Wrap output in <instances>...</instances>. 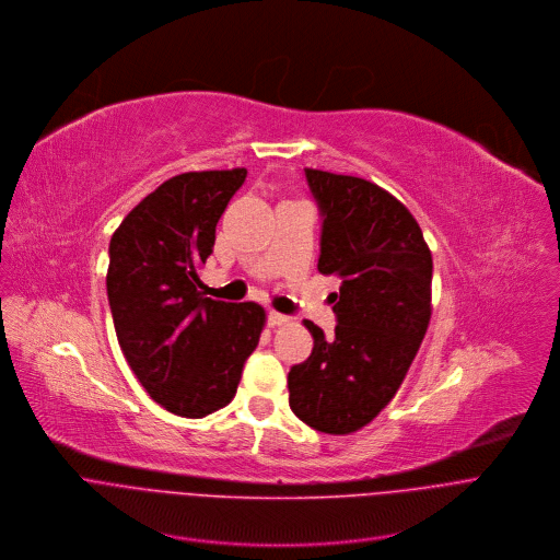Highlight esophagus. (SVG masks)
Wrapping results in <instances>:
<instances>
[{"mask_svg": "<svg viewBox=\"0 0 560 560\" xmlns=\"http://www.w3.org/2000/svg\"><path fill=\"white\" fill-rule=\"evenodd\" d=\"M267 319H269V324H271V326H282V324H287L291 317H289V315H284V313H278V311H269Z\"/></svg>", "mask_w": 560, "mask_h": 560, "instance_id": "34e87169", "label": "esophagus"}]
</instances>
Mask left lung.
<instances>
[{
    "mask_svg": "<svg viewBox=\"0 0 560 560\" xmlns=\"http://www.w3.org/2000/svg\"><path fill=\"white\" fill-rule=\"evenodd\" d=\"M317 205L319 273L335 332L304 319L313 351L289 371V406L306 425L349 434L373 421L401 386L430 322L432 256L412 213L371 180L304 170Z\"/></svg>",
    "mask_w": 560,
    "mask_h": 560,
    "instance_id": "obj_1",
    "label": "left lung"
}]
</instances>
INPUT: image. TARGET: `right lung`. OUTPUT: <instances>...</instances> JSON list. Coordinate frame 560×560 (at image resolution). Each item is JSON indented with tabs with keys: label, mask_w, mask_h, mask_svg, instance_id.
Listing matches in <instances>:
<instances>
[{
	"label": "right lung",
	"mask_w": 560,
	"mask_h": 560,
	"mask_svg": "<svg viewBox=\"0 0 560 560\" xmlns=\"http://www.w3.org/2000/svg\"><path fill=\"white\" fill-rule=\"evenodd\" d=\"M245 178L247 170L178 174L109 241L105 287L119 347L148 395L180 417L200 419L234 399L265 326L260 304L205 298L196 276Z\"/></svg>",
	"instance_id": "obj_1"
}]
</instances>
